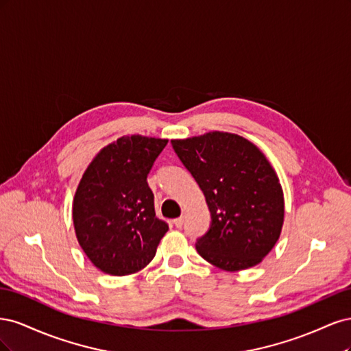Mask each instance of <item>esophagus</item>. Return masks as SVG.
Masks as SVG:
<instances>
[{
	"label": "esophagus",
	"mask_w": 351,
	"mask_h": 351,
	"mask_svg": "<svg viewBox=\"0 0 351 351\" xmlns=\"http://www.w3.org/2000/svg\"><path fill=\"white\" fill-rule=\"evenodd\" d=\"M183 222H184V218L180 217V218L174 219V226H176L177 228H182V227H183Z\"/></svg>",
	"instance_id": "1"
}]
</instances>
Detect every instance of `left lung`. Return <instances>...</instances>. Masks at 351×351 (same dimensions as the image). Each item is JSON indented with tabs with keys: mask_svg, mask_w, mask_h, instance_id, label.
Here are the masks:
<instances>
[{
	"mask_svg": "<svg viewBox=\"0 0 351 351\" xmlns=\"http://www.w3.org/2000/svg\"><path fill=\"white\" fill-rule=\"evenodd\" d=\"M206 197L210 227L196 241L202 258L224 271L254 267L272 250L284 222L277 173L244 137L209 132L171 141Z\"/></svg>",
	"mask_w": 351,
	"mask_h": 351,
	"instance_id": "obj_1",
	"label": "left lung"
}]
</instances>
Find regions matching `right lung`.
<instances>
[{
    "label": "right lung",
    "instance_id": "add662e5",
    "mask_svg": "<svg viewBox=\"0 0 351 351\" xmlns=\"http://www.w3.org/2000/svg\"><path fill=\"white\" fill-rule=\"evenodd\" d=\"M167 139L123 136L92 159L73 200L76 237L89 261L123 277L143 269L168 231L156 218L147 174Z\"/></svg>",
    "mask_w": 351,
    "mask_h": 351
}]
</instances>
